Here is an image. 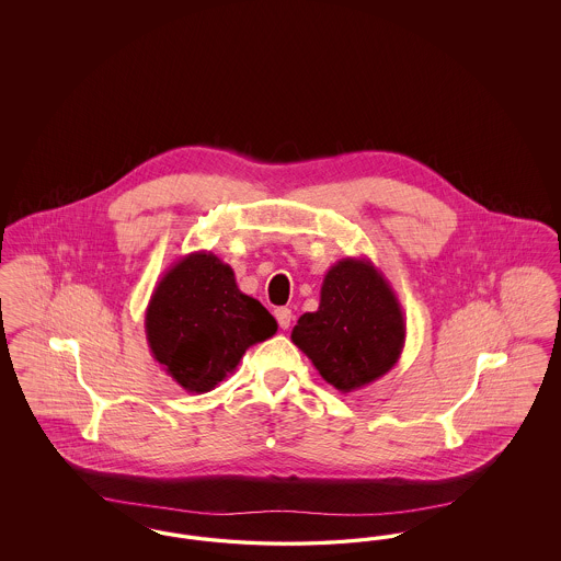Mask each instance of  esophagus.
Listing matches in <instances>:
<instances>
[{
  "instance_id": "1",
  "label": "esophagus",
  "mask_w": 561,
  "mask_h": 561,
  "mask_svg": "<svg viewBox=\"0 0 561 561\" xmlns=\"http://www.w3.org/2000/svg\"><path fill=\"white\" fill-rule=\"evenodd\" d=\"M275 320L282 330H288L293 323V311L288 307H279V309H275Z\"/></svg>"
}]
</instances>
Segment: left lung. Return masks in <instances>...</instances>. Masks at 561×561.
I'll return each instance as SVG.
<instances>
[{
  "label": "left lung",
  "instance_id": "1",
  "mask_svg": "<svg viewBox=\"0 0 561 561\" xmlns=\"http://www.w3.org/2000/svg\"><path fill=\"white\" fill-rule=\"evenodd\" d=\"M293 343L341 393L357 391L389 373L405 343L400 300L368 259H341L328 268L320 307L302 313Z\"/></svg>",
  "mask_w": 561,
  "mask_h": 561
}]
</instances>
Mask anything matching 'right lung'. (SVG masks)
<instances>
[{
    "label": "right lung",
    "mask_w": 561,
    "mask_h": 561,
    "mask_svg": "<svg viewBox=\"0 0 561 561\" xmlns=\"http://www.w3.org/2000/svg\"><path fill=\"white\" fill-rule=\"evenodd\" d=\"M147 343L187 393H208L238 368L248 347L277 321L241 293L236 273L213 252H191L163 273L145 311Z\"/></svg>",
    "instance_id": "obj_1"
}]
</instances>
